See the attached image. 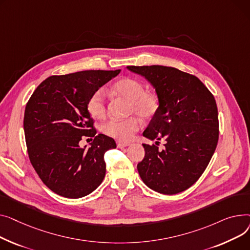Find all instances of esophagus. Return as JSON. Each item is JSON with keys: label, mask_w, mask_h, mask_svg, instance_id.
I'll list each match as a JSON object with an SVG mask.
<instances>
[{"label": "esophagus", "mask_w": 250, "mask_h": 250, "mask_svg": "<svg viewBox=\"0 0 250 250\" xmlns=\"http://www.w3.org/2000/svg\"><path fill=\"white\" fill-rule=\"evenodd\" d=\"M130 142H121V141H117V147L118 148H123L126 147V146H129Z\"/></svg>", "instance_id": "1"}]
</instances>
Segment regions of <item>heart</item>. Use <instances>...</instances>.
I'll use <instances>...</instances> for the list:
<instances>
[{
	"mask_svg": "<svg viewBox=\"0 0 250 250\" xmlns=\"http://www.w3.org/2000/svg\"><path fill=\"white\" fill-rule=\"evenodd\" d=\"M113 92L119 97L130 101V114H136L143 120H150L159 109V99L152 91H145L141 82L124 78L113 85ZM86 109L96 119L104 118L107 114V94L105 90L95 91L87 101ZM141 127L138 117H130L128 119H112L102 125V132L105 135L121 142L132 139L135 132Z\"/></svg>",
	"mask_w": 250,
	"mask_h": 250,
	"instance_id": "heart-1",
	"label": "heart"
}]
</instances>
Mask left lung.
<instances>
[{
	"mask_svg": "<svg viewBox=\"0 0 250 250\" xmlns=\"http://www.w3.org/2000/svg\"><path fill=\"white\" fill-rule=\"evenodd\" d=\"M155 89L159 109L143 136L165 139V149L142 144L145 156L137 165L143 183L165 195L192 187L208 167L219 138L216 101L197 77L178 68L150 65L127 66Z\"/></svg>",
	"mask_w": 250,
	"mask_h": 250,
	"instance_id": "left-lung-1",
	"label": "left lung"
}]
</instances>
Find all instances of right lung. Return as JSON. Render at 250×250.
<instances>
[{
	"instance_id": "add662e5",
	"label": "right lung",
	"mask_w": 250,
	"mask_h": 250,
	"mask_svg": "<svg viewBox=\"0 0 250 250\" xmlns=\"http://www.w3.org/2000/svg\"><path fill=\"white\" fill-rule=\"evenodd\" d=\"M121 70H83L43 81L29 99L24 133L29 159L41 181L55 194L78 199L91 194L106 174L104 154L113 138L96 135L86 109L92 94ZM83 136L94 137L89 149Z\"/></svg>"
}]
</instances>
